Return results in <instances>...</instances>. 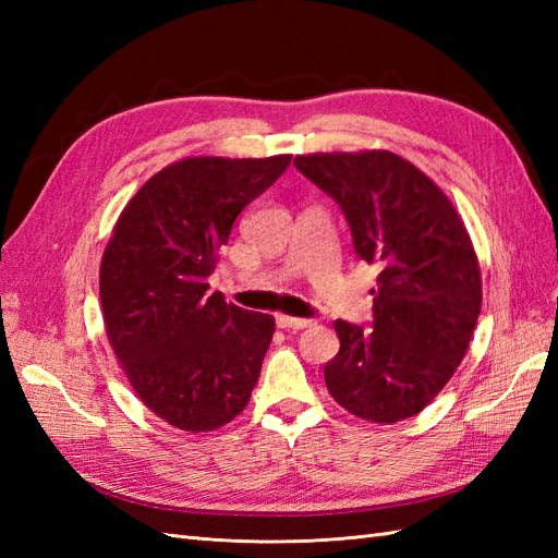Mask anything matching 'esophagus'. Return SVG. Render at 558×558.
Instances as JSON below:
<instances>
[{
    "mask_svg": "<svg viewBox=\"0 0 558 558\" xmlns=\"http://www.w3.org/2000/svg\"><path fill=\"white\" fill-rule=\"evenodd\" d=\"M277 326L283 330H302L312 326L310 318H295V316H286V314H277Z\"/></svg>",
    "mask_w": 558,
    "mask_h": 558,
    "instance_id": "esophagus-1",
    "label": "esophagus"
}]
</instances>
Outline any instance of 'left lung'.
Here are the masks:
<instances>
[{
  "label": "left lung",
  "instance_id": "1",
  "mask_svg": "<svg viewBox=\"0 0 558 558\" xmlns=\"http://www.w3.org/2000/svg\"><path fill=\"white\" fill-rule=\"evenodd\" d=\"M295 167L340 205L353 248L379 265L373 324L335 320L330 396L377 424L418 414L463 361L482 310V275L453 205L391 150L298 156Z\"/></svg>",
  "mask_w": 558,
  "mask_h": 558
}]
</instances>
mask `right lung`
<instances>
[{
    "mask_svg": "<svg viewBox=\"0 0 558 558\" xmlns=\"http://www.w3.org/2000/svg\"><path fill=\"white\" fill-rule=\"evenodd\" d=\"M293 156L185 158L150 177L113 228L99 300L116 359L167 424L205 433L238 416L258 381L275 318L207 293L234 218Z\"/></svg>",
    "mask_w": 558,
    "mask_h": 558,
    "instance_id": "1",
    "label": "right lung"
}]
</instances>
